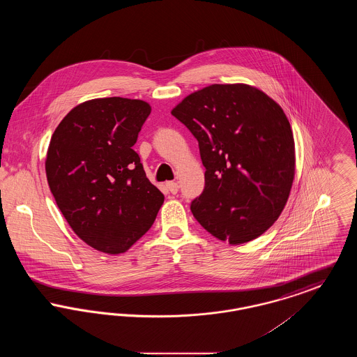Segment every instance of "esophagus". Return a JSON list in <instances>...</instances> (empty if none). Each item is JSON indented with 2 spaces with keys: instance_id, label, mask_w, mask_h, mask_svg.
Here are the masks:
<instances>
[{
  "instance_id": "obj_1",
  "label": "esophagus",
  "mask_w": 357,
  "mask_h": 357,
  "mask_svg": "<svg viewBox=\"0 0 357 357\" xmlns=\"http://www.w3.org/2000/svg\"><path fill=\"white\" fill-rule=\"evenodd\" d=\"M166 186H167V188L170 190L172 194H176V192H178V188H179V186H178V183H176V182L171 181V182H167V183H166Z\"/></svg>"
}]
</instances>
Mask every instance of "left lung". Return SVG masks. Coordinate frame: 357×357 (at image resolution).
<instances>
[{"instance_id":"obj_1","label":"left lung","mask_w":357,"mask_h":357,"mask_svg":"<svg viewBox=\"0 0 357 357\" xmlns=\"http://www.w3.org/2000/svg\"><path fill=\"white\" fill-rule=\"evenodd\" d=\"M171 114L197 137L204 190L191 213L211 236L241 245L264 234L281 215L294 181L290 123L253 85L211 84Z\"/></svg>"}]
</instances>
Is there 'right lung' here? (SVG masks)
<instances>
[{"label":"right lung","mask_w":357,"mask_h":357,"mask_svg":"<svg viewBox=\"0 0 357 357\" xmlns=\"http://www.w3.org/2000/svg\"><path fill=\"white\" fill-rule=\"evenodd\" d=\"M150 112L137 99L86 100L50 142L45 172L56 204L75 234L107 255L124 253L144 236L165 201L132 150Z\"/></svg>","instance_id":"1"}]
</instances>
